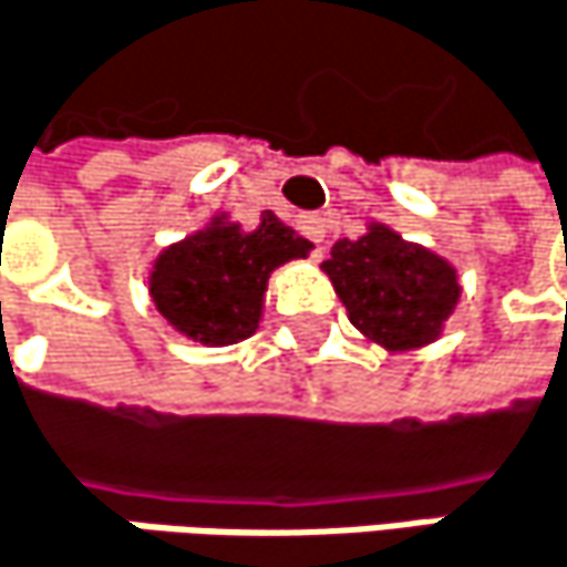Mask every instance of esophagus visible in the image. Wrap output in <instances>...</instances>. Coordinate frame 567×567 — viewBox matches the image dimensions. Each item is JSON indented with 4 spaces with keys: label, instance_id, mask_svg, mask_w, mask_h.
I'll return each mask as SVG.
<instances>
[{
    "label": "esophagus",
    "instance_id": "esophagus-1",
    "mask_svg": "<svg viewBox=\"0 0 567 567\" xmlns=\"http://www.w3.org/2000/svg\"><path fill=\"white\" fill-rule=\"evenodd\" d=\"M297 228H300L313 245H322V238H326V221H322L319 215H300V218H297Z\"/></svg>",
    "mask_w": 567,
    "mask_h": 567
}]
</instances>
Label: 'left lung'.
Instances as JSON below:
<instances>
[{"instance_id":"obj_1","label":"left lung","mask_w":567,"mask_h":567,"mask_svg":"<svg viewBox=\"0 0 567 567\" xmlns=\"http://www.w3.org/2000/svg\"><path fill=\"white\" fill-rule=\"evenodd\" d=\"M322 270L352 326L389 352L434 342L461 300L457 270L385 225H369L355 241H336Z\"/></svg>"}]
</instances>
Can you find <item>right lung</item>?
<instances>
[{
    "label": "right lung",
    "instance_id": "right-lung-1",
    "mask_svg": "<svg viewBox=\"0 0 567 567\" xmlns=\"http://www.w3.org/2000/svg\"><path fill=\"white\" fill-rule=\"evenodd\" d=\"M310 250L313 245L274 212H264L254 228L218 215L208 228L156 257L150 297L182 336L205 346H231L257 329L270 274Z\"/></svg>",
    "mask_w": 567,
    "mask_h": 567
}]
</instances>
